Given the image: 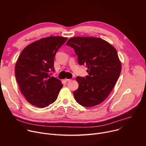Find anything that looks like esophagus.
Listing matches in <instances>:
<instances>
[{"label": "esophagus", "mask_w": 146, "mask_h": 146, "mask_svg": "<svg viewBox=\"0 0 146 146\" xmlns=\"http://www.w3.org/2000/svg\"><path fill=\"white\" fill-rule=\"evenodd\" d=\"M65 81L66 82H68V81H70V79H68V78H65Z\"/></svg>", "instance_id": "1"}]
</instances>
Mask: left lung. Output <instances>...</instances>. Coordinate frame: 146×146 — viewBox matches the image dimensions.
Returning <instances> with one entry per match:
<instances>
[{"label": "left lung", "instance_id": "8db88e82", "mask_svg": "<svg viewBox=\"0 0 146 146\" xmlns=\"http://www.w3.org/2000/svg\"><path fill=\"white\" fill-rule=\"evenodd\" d=\"M66 45L74 49L78 64L88 68L85 78L76 77L79 85L73 92L76 102L84 107L99 105L109 96L120 75L121 64L115 48L93 37H72Z\"/></svg>", "mask_w": 146, "mask_h": 146}]
</instances>
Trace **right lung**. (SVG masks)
Returning a JSON list of instances; mask_svg holds the SVG:
<instances>
[{
  "label": "right lung",
  "mask_w": 146,
  "mask_h": 146,
  "mask_svg": "<svg viewBox=\"0 0 146 146\" xmlns=\"http://www.w3.org/2000/svg\"><path fill=\"white\" fill-rule=\"evenodd\" d=\"M68 38L50 36L27 46L16 62L15 74L21 92L32 105L46 108L54 102L63 85L51 77L56 51Z\"/></svg>",
  "instance_id": "obj_1"
}]
</instances>
